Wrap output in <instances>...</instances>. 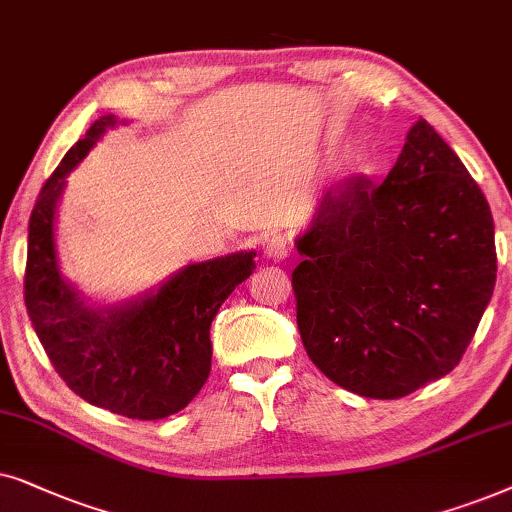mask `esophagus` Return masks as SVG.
Masks as SVG:
<instances>
[{"label": "esophagus", "instance_id": "1", "mask_svg": "<svg viewBox=\"0 0 512 512\" xmlns=\"http://www.w3.org/2000/svg\"><path fill=\"white\" fill-rule=\"evenodd\" d=\"M288 250H290V238L285 234H274L271 238H267V245H264V252H267L269 260L274 262H281L288 257Z\"/></svg>", "mask_w": 512, "mask_h": 512}]
</instances>
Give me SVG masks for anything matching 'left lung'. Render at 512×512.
<instances>
[{
	"label": "left lung",
	"instance_id": "8db88e82",
	"mask_svg": "<svg viewBox=\"0 0 512 512\" xmlns=\"http://www.w3.org/2000/svg\"><path fill=\"white\" fill-rule=\"evenodd\" d=\"M295 248L304 349L365 398H403L452 372L496 283L492 210L426 119L381 185L327 189Z\"/></svg>",
	"mask_w": 512,
	"mask_h": 512
}]
</instances>
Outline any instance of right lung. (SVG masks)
<instances>
[{
	"mask_svg": "<svg viewBox=\"0 0 512 512\" xmlns=\"http://www.w3.org/2000/svg\"><path fill=\"white\" fill-rule=\"evenodd\" d=\"M88 128L39 192L27 229L25 306L46 356L86 403L128 419H163L185 410L210 374V323L236 285L255 271V250L189 262L166 281L114 304L93 302L63 276L56 245L58 203L67 175L109 128Z\"/></svg>",
	"mask_w": 512,
	"mask_h": 512,
	"instance_id": "add662e5",
	"label": "right lung"
}]
</instances>
